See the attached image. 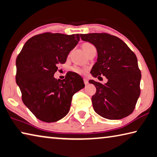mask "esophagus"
Listing matches in <instances>:
<instances>
[{"label": "esophagus", "instance_id": "34e87169", "mask_svg": "<svg viewBox=\"0 0 157 157\" xmlns=\"http://www.w3.org/2000/svg\"><path fill=\"white\" fill-rule=\"evenodd\" d=\"M84 84H89V81H88V79H86V78H84Z\"/></svg>", "mask_w": 157, "mask_h": 157}]
</instances>
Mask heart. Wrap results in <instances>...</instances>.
Masks as SVG:
<instances>
[{"mask_svg":"<svg viewBox=\"0 0 157 157\" xmlns=\"http://www.w3.org/2000/svg\"><path fill=\"white\" fill-rule=\"evenodd\" d=\"M82 49H83V51L85 52V54L87 55V54L89 53V52H91L94 49H96L95 47H94L93 44L90 43H84L82 44ZM72 70L75 72V73H78V74H80V75H83L86 72V70L84 68H79V67L77 66H74L72 68Z\"/></svg>","mask_w":157,"mask_h":157,"instance_id":"heart-1","label":"heart"}]
</instances>
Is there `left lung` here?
Segmentation results:
<instances>
[{
  "label": "left lung",
  "mask_w": 157,
  "mask_h": 157,
  "mask_svg": "<svg viewBox=\"0 0 157 157\" xmlns=\"http://www.w3.org/2000/svg\"><path fill=\"white\" fill-rule=\"evenodd\" d=\"M81 39L97 49V61L91 74L94 78L105 76L103 84L91 79L96 92L91 101L97 114L108 119H121L135 109L140 96L141 73L136 54L123 40L108 33L80 34Z\"/></svg>",
  "instance_id": "8db88e82"
}]
</instances>
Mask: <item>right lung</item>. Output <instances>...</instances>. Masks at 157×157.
Returning a JSON list of instances; mask_svg holds the SVG:
<instances>
[{
	"label": "right lung",
	"instance_id": "add662e5",
	"mask_svg": "<svg viewBox=\"0 0 157 157\" xmlns=\"http://www.w3.org/2000/svg\"><path fill=\"white\" fill-rule=\"evenodd\" d=\"M79 40V34L44 33L26 41L16 60V82L22 101L40 120L55 122L68 113L73 96L84 87L79 75L69 71L54 78L59 63Z\"/></svg>",
	"mask_w": 157,
	"mask_h": 157
}]
</instances>
